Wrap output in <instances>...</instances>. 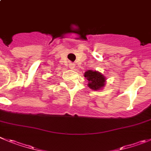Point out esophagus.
I'll use <instances>...</instances> for the list:
<instances>
[{
	"instance_id": "1",
	"label": "esophagus",
	"mask_w": 151,
	"mask_h": 151,
	"mask_svg": "<svg viewBox=\"0 0 151 151\" xmlns=\"http://www.w3.org/2000/svg\"><path fill=\"white\" fill-rule=\"evenodd\" d=\"M70 68L71 69V70H74V69H75V64H74V63H70Z\"/></svg>"
}]
</instances>
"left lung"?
<instances>
[{
  "label": "left lung",
  "instance_id": "8db88e82",
  "mask_svg": "<svg viewBox=\"0 0 151 151\" xmlns=\"http://www.w3.org/2000/svg\"><path fill=\"white\" fill-rule=\"evenodd\" d=\"M84 76L88 81V86L93 91H99L105 87L106 78L99 72L88 70L85 73Z\"/></svg>",
  "mask_w": 151,
  "mask_h": 151
}]
</instances>
